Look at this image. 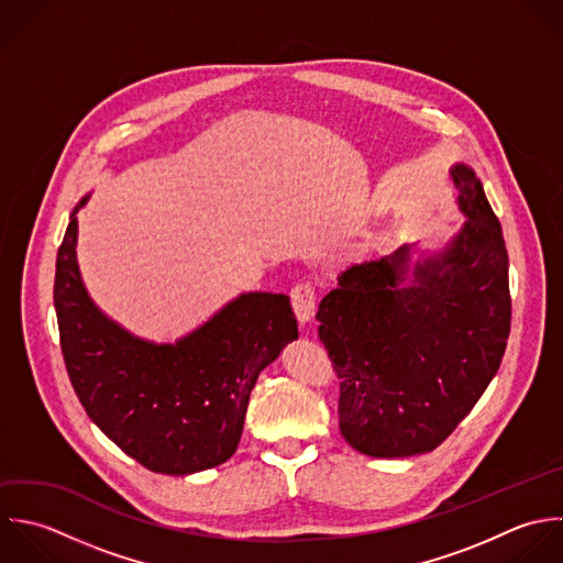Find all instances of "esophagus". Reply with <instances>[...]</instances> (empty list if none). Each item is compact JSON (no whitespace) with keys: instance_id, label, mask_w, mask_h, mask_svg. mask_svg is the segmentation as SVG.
I'll return each instance as SVG.
<instances>
[{"instance_id":"esophagus-1","label":"esophagus","mask_w":563,"mask_h":563,"mask_svg":"<svg viewBox=\"0 0 563 563\" xmlns=\"http://www.w3.org/2000/svg\"><path fill=\"white\" fill-rule=\"evenodd\" d=\"M291 307H294V313L300 322H309L316 313V300H318V294H316V287L311 283H298L291 287Z\"/></svg>"}]
</instances>
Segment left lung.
<instances>
[{
  "label": "left lung",
  "mask_w": 563,
  "mask_h": 563,
  "mask_svg": "<svg viewBox=\"0 0 563 563\" xmlns=\"http://www.w3.org/2000/svg\"><path fill=\"white\" fill-rule=\"evenodd\" d=\"M470 217L452 245L408 276L410 245L338 276L316 313L340 379L346 443L375 459L437 450L500 368L511 331L509 254L474 170L459 164Z\"/></svg>",
  "instance_id": "1"
}]
</instances>
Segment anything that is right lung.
Wrapping results in <instances>:
<instances>
[{
    "label": "right lung",
    "mask_w": 563,
    "mask_h": 563,
    "mask_svg": "<svg viewBox=\"0 0 563 563\" xmlns=\"http://www.w3.org/2000/svg\"><path fill=\"white\" fill-rule=\"evenodd\" d=\"M78 208L54 274L60 351L78 401L124 454L151 472L186 476L225 463L241 441L261 371L298 338L289 298L243 294L175 346L142 342L107 320L82 287Z\"/></svg>",
    "instance_id": "obj_1"
}]
</instances>
